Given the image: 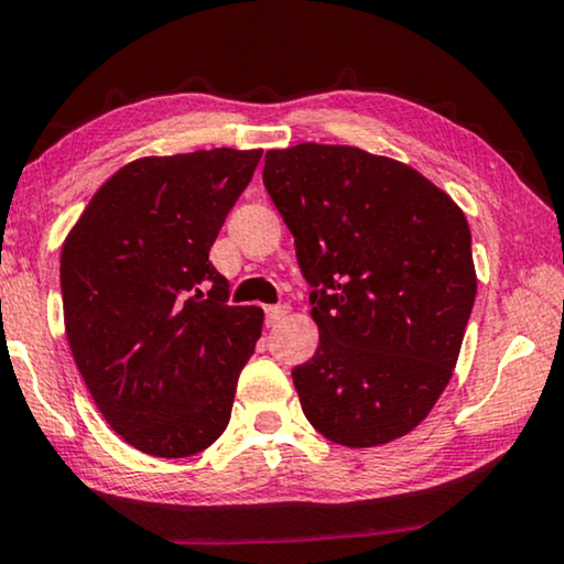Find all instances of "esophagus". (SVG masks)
<instances>
[{
  "label": "esophagus",
  "instance_id": "1",
  "mask_svg": "<svg viewBox=\"0 0 564 564\" xmlns=\"http://www.w3.org/2000/svg\"><path fill=\"white\" fill-rule=\"evenodd\" d=\"M285 314H289V306L285 304L265 306V324L268 327H275V324H281L285 319Z\"/></svg>",
  "mask_w": 564,
  "mask_h": 564
}]
</instances>
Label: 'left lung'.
<instances>
[{
  "label": "left lung",
  "instance_id": "obj_1",
  "mask_svg": "<svg viewBox=\"0 0 564 564\" xmlns=\"http://www.w3.org/2000/svg\"><path fill=\"white\" fill-rule=\"evenodd\" d=\"M263 184L319 327L291 370L301 409L345 447L403 437L447 388L475 304L465 214L409 165L347 145L268 150Z\"/></svg>",
  "mask_w": 564,
  "mask_h": 564
}]
</instances>
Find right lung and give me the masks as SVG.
<instances>
[{"mask_svg":"<svg viewBox=\"0 0 564 564\" xmlns=\"http://www.w3.org/2000/svg\"><path fill=\"white\" fill-rule=\"evenodd\" d=\"M260 155L140 158L94 194L63 245L78 372L109 426L145 455L192 457L229 424L263 312L229 306L209 250Z\"/></svg>","mask_w":564,"mask_h":564,"instance_id":"obj_1","label":"right lung"}]
</instances>
